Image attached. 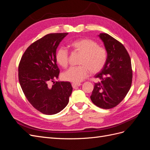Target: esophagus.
<instances>
[{"instance_id":"esophagus-1","label":"esophagus","mask_w":150,"mask_h":150,"mask_svg":"<svg viewBox=\"0 0 150 150\" xmlns=\"http://www.w3.org/2000/svg\"><path fill=\"white\" fill-rule=\"evenodd\" d=\"M72 85V87H73L74 88H76L77 87H79V86H80L81 85V83H73L71 84Z\"/></svg>"}]
</instances>
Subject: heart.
I'll use <instances>...</instances> for the list:
<instances>
[{
  "label": "heart",
  "instance_id": "obj_1",
  "mask_svg": "<svg viewBox=\"0 0 150 150\" xmlns=\"http://www.w3.org/2000/svg\"><path fill=\"white\" fill-rule=\"evenodd\" d=\"M74 51L81 54L78 67H71L63 74L64 80L74 83L83 81L91 74L98 73L104 67L107 59V53L103 47L98 46L96 42L89 38H80L70 43ZM57 64L63 68L69 65V52L65 48L60 47L55 54Z\"/></svg>",
  "mask_w": 150,
  "mask_h": 150
}]
</instances>
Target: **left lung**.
<instances>
[{
	"label": "left lung",
	"instance_id": "left-lung-1",
	"mask_svg": "<svg viewBox=\"0 0 150 150\" xmlns=\"http://www.w3.org/2000/svg\"><path fill=\"white\" fill-rule=\"evenodd\" d=\"M107 52L106 64L95 77L99 81L95 83L90 98L97 107L110 109L118 105L129 91L132 82L131 59L123 44L108 35H98Z\"/></svg>",
	"mask_w": 150,
	"mask_h": 150
}]
</instances>
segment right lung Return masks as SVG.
I'll return each mask as SVG.
<instances>
[{"mask_svg": "<svg viewBox=\"0 0 150 150\" xmlns=\"http://www.w3.org/2000/svg\"><path fill=\"white\" fill-rule=\"evenodd\" d=\"M68 33L47 34L33 43L24 52L18 65V80L23 92L35 109L45 115H54L65 108L71 94L69 81H55L59 75L56 50Z\"/></svg>", "mask_w": 150, "mask_h": 150, "instance_id": "add662e5", "label": "right lung"}]
</instances>
